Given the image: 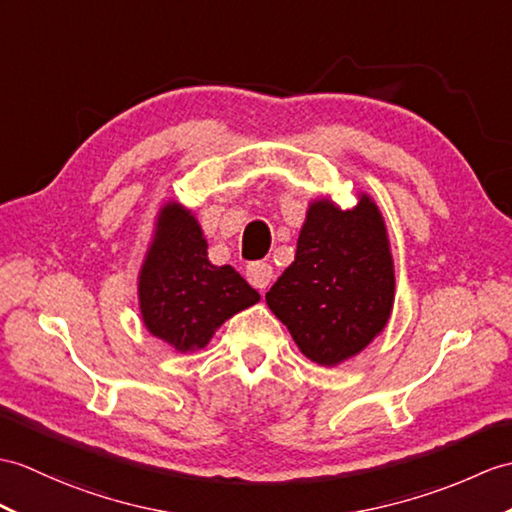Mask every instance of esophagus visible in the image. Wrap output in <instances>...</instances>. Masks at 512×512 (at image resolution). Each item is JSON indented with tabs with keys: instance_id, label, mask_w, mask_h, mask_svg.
Wrapping results in <instances>:
<instances>
[{
	"instance_id": "34e87169",
	"label": "esophagus",
	"mask_w": 512,
	"mask_h": 512,
	"mask_svg": "<svg viewBox=\"0 0 512 512\" xmlns=\"http://www.w3.org/2000/svg\"><path fill=\"white\" fill-rule=\"evenodd\" d=\"M246 279L257 290H266L268 283L272 279V266L266 264V261H251L246 266Z\"/></svg>"
}]
</instances>
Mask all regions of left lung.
<instances>
[{
    "label": "left lung",
    "mask_w": 512,
    "mask_h": 512,
    "mask_svg": "<svg viewBox=\"0 0 512 512\" xmlns=\"http://www.w3.org/2000/svg\"><path fill=\"white\" fill-rule=\"evenodd\" d=\"M392 296L395 272L382 213L362 196L347 211L314 202L294 261L266 292V303L307 358L334 366L384 329Z\"/></svg>",
    "instance_id": "obj_1"
}]
</instances>
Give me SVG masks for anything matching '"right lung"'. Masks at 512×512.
<instances>
[{"instance_id": "1", "label": "right lung", "mask_w": 512, "mask_h": 512, "mask_svg": "<svg viewBox=\"0 0 512 512\" xmlns=\"http://www.w3.org/2000/svg\"><path fill=\"white\" fill-rule=\"evenodd\" d=\"M259 301L231 266H213L194 216L168 205L139 275V305L152 336L176 351L202 349L224 320Z\"/></svg>"}]
</instances>
